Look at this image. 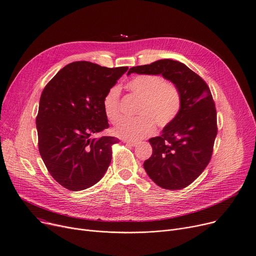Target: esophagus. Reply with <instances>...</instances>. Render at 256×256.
I'll return each mask as SVG.
<instances>
[{
  "label": "esophagus",
  "instance_id": "obj_1",
  "mask_svg": "<svg viewBox=\"0 0 256 256\" xmlns=\"http://www.w3.org/2000/svg\"><path fill=\"white\" fill-rule=\"evenodd\" d=\"M124 142H126V144L130 146H136V144H138V142H130V140H124Z\"/></svg>",
  "mask_w": 256,
  "mask_h": 256
}]
</instances>
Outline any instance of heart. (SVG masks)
<instances>
[{
	"label": "heart",
	"mask_w": 256,
	"mask_h": 256,
	"mask_svg": "<svg viewBox=\"0 0 256 256\" xmlns=\"http://www.w3.org/2000/svg\"><path fill=\"white\" fill-rule=\"evenodd\" d=\"M126 88L140 104L136 120H122L112 128L114 134L118 138L132 142L142 140L154 132L156 124L164 128L173 122L181 110L180 90L160 75H138L128 81ZM120 88L112 86L102 100L104 114L112 124L120 116Z\"/></svg>",
	"instance_id": "obj_1"
}]
</instances>
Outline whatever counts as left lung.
Listing matches in <instances>:
<instances>
[{"label":"left lung","mask_w":256,"mask_h":256,"mask_svg":"<svg viewBox=\"0 0 256 256\" xmlns=\"http://www.w3.org/2000/svg\"><path fill=\"white\" fill-rule=\"evenodd\" d=\"M162 75L176 84L182 108L160 136L148 140L152 154L144 160L148 177L166 190H180L193 183L209 164L217 136L215 104L207 83L185 64L160 59L132 67L128 74Z\"/></svg>","instance_id":"obj_1"}]
</instances>
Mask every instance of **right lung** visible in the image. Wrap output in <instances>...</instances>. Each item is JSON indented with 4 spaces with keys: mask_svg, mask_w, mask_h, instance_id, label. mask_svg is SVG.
<instances>
[{
    "mask_svg": "<svg viewBox=\"0 0 256 256\" xmlns=\"http://www.w3.org/2000/svg\"><path fill=\"white\" fill-rule=\"evenodd\" d=\"M128 67L88 61L63 67L45 86L36 118L41 158L53 179L70 191L96 184L112 162L114 136L92 138L108 128L102 100Z\"/></svg>",
    "mask_w": 256,
    "mask_h": 256,
    "instance_id": "1",
    "label": "right lung"
}]
</instances>
